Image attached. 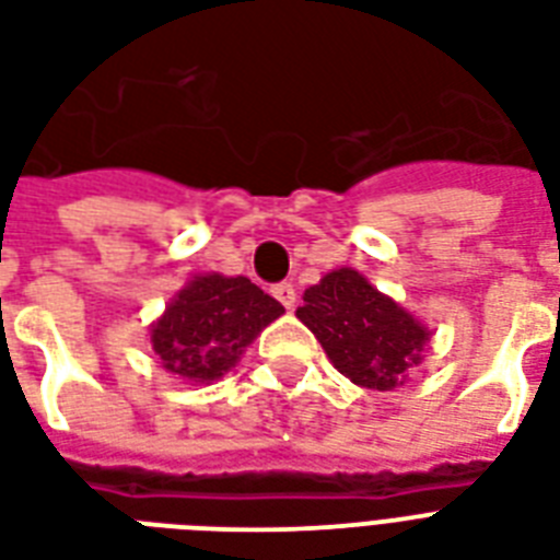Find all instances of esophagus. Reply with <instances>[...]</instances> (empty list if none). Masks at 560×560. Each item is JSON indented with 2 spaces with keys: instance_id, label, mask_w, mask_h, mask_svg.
<instances>
[{
  "instance_id": "esophagus-1",
  "label": "esophagus",
  "mask_w": 560,
  "mask_h": 560,
  "mask_svg": "<svg viewBox=\"0 0 560 560\" xmlns=\"http://www.w3.org/2000/svg\"><path fill=\"white\" fill-rule=\"evenodd\" d=\"M275 298L283 303L285 310H294V301H298V294H294V285L292 283H277L275 285Z\"/></svg>"
}]
</instances>
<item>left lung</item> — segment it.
I'll return each instance as SVG.
<instances>
[{
    "instance_id": "left-lung-1",
    "label": "left lung",
    "mask_w": 560,
    "mask_h": 560,
    "mask_svg": "<svg viewBox=\"0 0 560 560\" xmlns=\"http://www.w3.org/2000/svg\"><path fill=\"white\" fill-rule=\"evenodd\" d=\"M298 318L315 332L341 374L376 392L402 383L429 341L427 327L350 268L310 285Z\"/></svg>"
}]
</instances>
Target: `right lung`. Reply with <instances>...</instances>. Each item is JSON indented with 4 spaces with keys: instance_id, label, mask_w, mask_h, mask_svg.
Masks as SVG:
<instances>
[{
    "instance_id": "1",
    "label": "right lung",
    "mask_w": 560,
    "mask_h": 560,
    "mask_svg": "<svg viewBox=\"0 0 560 560\" xmlns=\"http://www.w3.org/2000/svg\"><path fill=\"white\" fill-rule=\"evenodd\" d=\"M283 306L248 277H195L151 332L160 362L172 374L210 383L228 374L259 329Z\"/></svg>"
}]
</instances>
